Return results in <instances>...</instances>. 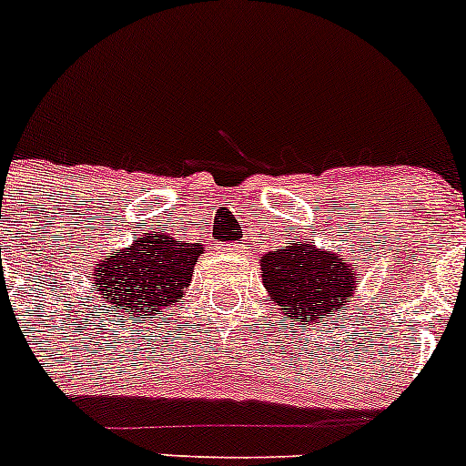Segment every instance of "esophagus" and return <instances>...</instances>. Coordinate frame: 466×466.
<instances>
[{
    "instance_id": "esophagus-1",
    "label": "esophagus",
    "mask_w": 466,
    "mask_h": 466,
    "mask_svg": "<svg viewBox=\"0 0 466 466\" xmlns=\"http://www.w3.org/2000/svg\"><path fill=\"white\" fill-rule=\"evenodd\" d=\"M229 252H241V243H234V246L228 248Z\"/></svg>"
}]
</instances>
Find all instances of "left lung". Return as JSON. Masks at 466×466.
<instances>
[{
  "mask_svg": "<svg viewBox=\"0 0 466 466\" xmlns=\"http://www.w3.org/2000/svg\"><path fill=\"white\" fill-rule=\"evenodd\" d=\"M261 279L270 300L284 319H300L302 325H320L325 316L339 314L355 293V266L343 257L314 248L311 241H293L259 259Z\"/></svg>",
  "mask_w": 466,
  "mask_h": 466,
  "instance_id": "8db88e82",
  "label": "left lung"
}]
</instances>
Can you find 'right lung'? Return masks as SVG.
I'll return each instance as SVG.
<instances>
[{"instance_id":"1","label":"right lung","mask_w":466,"mask_h":466,"mask_svg":"<svg viewBox=\"0 0 466 466\" xmlns=\"http://www.w3.org/2000/svg\"><path fill=\"white\" fill-rule=\"evenodd\" d=\"M200 255V243L179 241L164 232L141 237L127 250L108 252L99 261L93 289L108 311L123 314V320L159 319L161 311L182 300Z\"/></svg>"}]
</instances>
